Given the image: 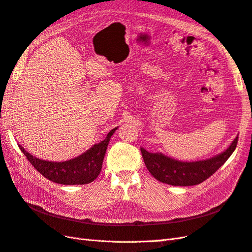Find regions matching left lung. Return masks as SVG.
Returning a JSON list of instances; mask_svg holds the SVG:
<instances>
[{"instance_id":"8db88e82","label":"left lung","mask_w":252,"mask_h":252,"mask_svg":"<svg viewBox=\"0 0 252 252\" xmlns=\"http://www.w3.org/2000/svg\"><path fill=\"white\" fill-rule=\"evenodd\" d=\"M239 136L222 154L199 162H181L162 154H151L141 148L144 163L149 172L162 183L173 186H193L207 180L232 155Z\"/></svg>"}]
</instances>
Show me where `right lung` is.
I'll return each mask as SVG.
<instances>
[{
    "label": "right lung",
    "mask_w": 252,
    "mask_h": 252,
    "mask_svg": "<svg viewBox=\"0 0 252 252\" xmlns=\"http://www.w3.org/2000/svg\"><path fill=\"white\" fill-rule=\"evenodd\" d=\"M117 128L106 136L101 143L94 145L80 157L65 162H49L34 158L23 148L19 147L34 168L51 182L63 185H83L94 181L102 170V164L109 140Z\"/></svg>",
    "instance_id": "right-lung-1"
}]
</instances>
